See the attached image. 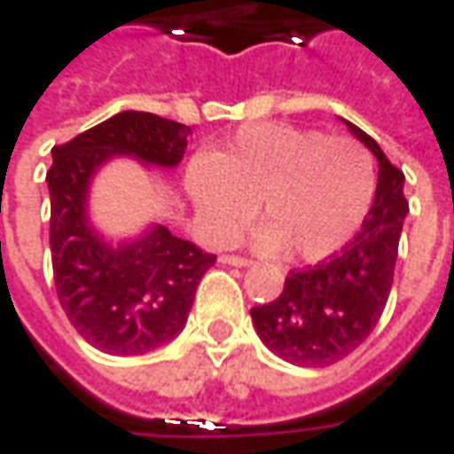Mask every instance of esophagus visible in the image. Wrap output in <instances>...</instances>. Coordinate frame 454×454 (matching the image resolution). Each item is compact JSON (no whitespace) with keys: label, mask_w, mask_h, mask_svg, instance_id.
I'll return each mask as SVG.
<instances>
[{"label":"esophagus","mask_w":454,"mask_h":454,"mask_svg":"<svg viewBox=\"0 0 454 454\" xmlns=\"http://www.w3.org/2000/svg\"><path fill=\"white\" fill-rule=\"evenodd\" d=\"M221 262L223 265H233V267H250L253 262L247 260V257H240V255H221Z\"/></svg>","instance_id":"esophagus-1"}]
</instances>
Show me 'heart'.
<instances>
[{"mask_svg":"<svg viewBox=\"0 0 454 454\" xmlns=\"http://www.w3.org/2000/svg\"><path fill=\"white\" fill-rule=\"evenodd\" d=\"M187 192L216 238L238 236L255 214L262 253L321 262L357 236L370 214L377 175L350 138L282 123H250L187 169Z\"/></svg>","mask_w":454,"mask_h":454,"instance_id":"1","label":"heart"}]
</instances>
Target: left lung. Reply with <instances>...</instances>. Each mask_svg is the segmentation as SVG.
I'll return each mask as SVG.
<instances>
[{
    "mask_svg": "<svg viewBox=\"0 0 454 454\" xmlns=\"http://www.w3.org/2000/svg\"><path fill=\"white\" fill-rule=\"evenodd\" d=\"M380 162L374 201L360 233L338 255L286 277L275 301L250 309L260 340L299 367H328L360 348L389 299L409 204L403 175L355 123L342 119Z\"/></svg>",
    "mask_w": 454,
    "mask_h": 454,
    "instance_id": "obj_1",
    "label": "left lung"
}]
</instances>
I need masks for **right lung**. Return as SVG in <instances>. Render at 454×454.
<instances>
[{"instance_id":"right-lung-1","label":"right lung","mask_w":454,"mask_h":454,"mask_svg":"<svg viewBox=\"0 0 454 454\" xmlns=\"http://www.w3.org/2000/svg\"><path fill=\"white\" fill-rule=\"evenodd\" d=\"M192 129L148 112H121L53 148L51 255L58 299L74 331L109 355H145L187 324L201 277L216 255L150 223L114 243L90 218V189L114 158L172 169Z\"/></svg>"}]
</instances>
